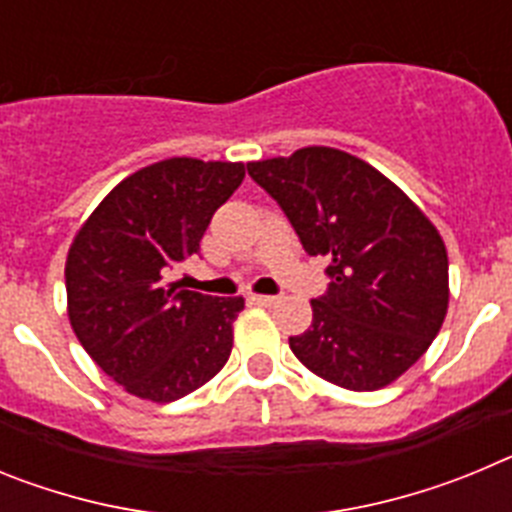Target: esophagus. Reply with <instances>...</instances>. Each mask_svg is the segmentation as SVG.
Here are the masks:
<instances>
[{
  "label": "esophagus",
  "mask_w": 512,
  "mask_h": 512,
  "mask_svg": "<svg viewBox=\"0 0 512 512\" xmlns=\"http://www.w3.org/2000/svg\"><path fill=\"white\" fill-rule=\"evenodd\" d=\"M251 300L256 302V305L269 307V305H274V302H277V297H274V295H251Z\"/></svg>",
  "instance_id": "1"
}]
</instances>
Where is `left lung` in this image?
Segmentation results:
<instances>
[{
  "instance_id": "left-lung-1",
  "label": "left lung",
  "mask_w": 512,
  "mask_h": 512,
  "mask_svg": "<svg viewBox=\"0 0 512 512\" xmlns=\"http://www.w3.org/2000/svg\"><path fill=\"white\" fill-rule=\"evenodd\" d=\"M246 169L282 207L302 248L330 261L312 325L289 348L346 390L395 382L446 318L449 259L438 230L387 176L336 148H300Z\"/></svg>"
}]
</instances>
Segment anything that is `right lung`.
I'll return each instance as SVG.
<instances>
[{"label": "right lung", "instance_id": "right-lung-1", "mask_svg": "<svg viewBox=\"0 0 512 512\" xmlns=\"http://www.w3.org/2000/svg\"><path fill=\"white\" fill-rule=\"evenodd\" d=\"M243 176V164L166 158L122 179L76 233L66 259L71 328L130 395L174 402L228 361L243 297L192 292L171 271L200 253Z\"/></svg>", "mask_w": 512, "mask_h": 512}]
</instances>
